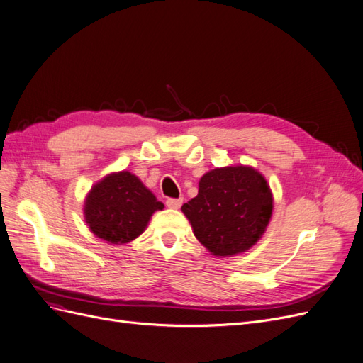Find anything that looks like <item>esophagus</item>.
Here are the masks:
<instances>
[{"label":"esophagus","instance_id":"34e87169","mask_svg":"<svg viewBox=\"0 0 363 363\" xmlns=\"http://www.w3.org/2000/svg\"><path fill=\"white\" fill-rule=\"evenodd\" d=\"M182 204H183V199H168L167 200V206L169 208H180Z\"/></svg>","mask_w":363,"mask_h":363}]
</instances>
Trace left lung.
I'll return each mask as SVG.
<instances>
[{"label": "left lung", "instance_id": "8db88e82", "mask_svg": "<svg viewBox=\"0 0 363 363\" xmlns=\"http://www.w3.org/2000/svg\"><path fill=\"white\" fill-rule=\"evenodd\" d=\"M274 208L269 183L248 164L215 168L199 183V195L182 206L195 238L216 257L245 252L267 232Z\"/></svg>", "mask_w": 363, "mask_h": 363}]
</instances>
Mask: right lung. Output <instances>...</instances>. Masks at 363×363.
Instances as JSON below:
<instances>
[{"instance_id":"right-lung-1","label":"right lung","mask_w":363,"mask_h":363,"mask_svg":"<svg viewBox=\"0 0 363 363\" xmlns=\"http://www.w3.org/2000/svg\"><path fill=\"white\" fill-rule=\"evenodd\" d=\"M163 207L135 174L118 171L92 186L84 199L83 213L96 238L123 245L144 233L152 213Z\"/></svg>"}]
</instances>
